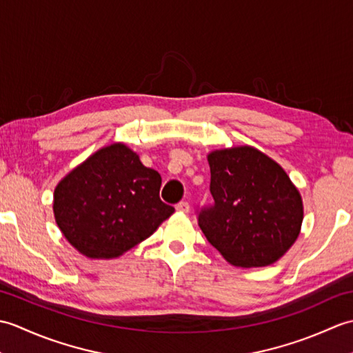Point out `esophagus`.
<instances>
[{"label": "esophagus", "mask_w": 353, "mask_h": 353, "mask_svg": "<svg viewBox=\"0 0 353 353\" xmlns=\"http://www.w3.org/2000/svg\"><path fill=\"white\" fill-rule=\"evenodd\" d=\"M176 211L188 212L190 211V203H188V201H179V203L176 205Z\"/></svg>", "instance_id": "34e87169"}]
</instances>
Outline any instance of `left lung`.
<instances>
[{
	"instance_id": "8db88e82",
	"label": "left lung",
	"mask_w": 353,
	"mask_h": 353,
	"mask_svg": "<svg viewBox=\"0 0 353 353\" xmlns=\"http://www.w3.org/2000/svg\"><path fill=\"white\" fill-rule=\"evenodd\" d=\"M208 162L214 201L197 211L206 239L232 265L273 264L301 232L297 188L279 163L249 145L215 150Z\"/></svg>"
}]
</instances>
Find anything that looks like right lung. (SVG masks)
<instances>
[{
  "instance_id": "right-lung-1",
  "label": "right lung",
  "mask_w": 353,
  "mask_h": 353,
  "mask_svg": "<svg viewBox=\"0 0 353 353\" xmlns=\"http://www.w3.org/2000/svg\"><path fill=\"white\" fill-rule=\"evenodd\" d=\"M161 183L159 172L144 167L129 147H104L56 186V223L85 256L117 258L174 212L159 197Z\"/></svg>"
}]
</instances>
